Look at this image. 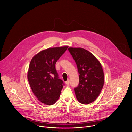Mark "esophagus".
Wrapping results in <instances>:
<instances>
[{
  "mask_svg": "<svg viewBox=\"0 0 132 132\" xmlns=\"http://www.w3.org/2000/svg\"><path fill=\"white\" fill-rule=\"evenodd\" d=\"M65 83H66V84L67 85V86H69V80H68L66 82H65Z\"/></svg>",
  "mask_w": 132,
  "mask_h": 132,
  "instance_id": "obj_1",
  "label": "esophagus"
}]
</instances>
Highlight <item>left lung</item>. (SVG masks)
I'll return each mask as SVG.
<instances>
[{"mask_svg":"<svg viewBox=\"0 0 132 132\" xmlns=\"http://www.w3.org/2000/svg\"><path fill=\"white\" fill-rule=\"evenodd\" d=\"M79 74V83L74 88L78 101L84 104L94 101L104 84V73L99 61L89 51L82 48L69 47Z\"/></svg>","mask_w":132,"mask_h":132,"instance_id":"8db88e82","label":"left lung"}]
</instances>
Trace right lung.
Returning <instances> with one entry per match:
<instances>
[{"label": "right lung", "instance_id": "right-lung-1", "mask_svg": "<svg viewBox=\"0 0 132 132\" xmlns=\"http://www.w3.org/2000/svg\"><path fill=\"white\" fill-rule=\"evenodd\" d=\"M68 47L63 46L43 50L31 61L28 80L34 94L45 104H54L59 98L64 83L59 78L55 64Z\"/></svg>", "mask_w": 132, "mask_h": 132}]
</instances>
